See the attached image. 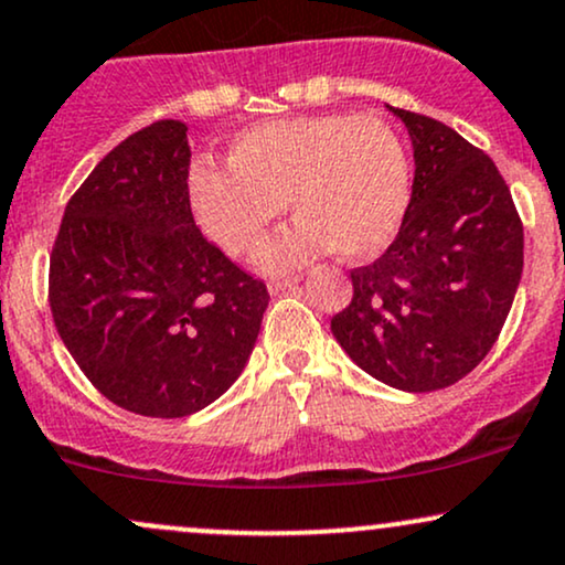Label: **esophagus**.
<instances>
[{
	"label": "esophagus",
	"instance_id": "1",
	"mask_svg": "<svg viewBox=\"0 0 565 565\" xmlns=\"http://www.w3.org/2000/svg\"><path fill=\"white\" fill-rule=\"evenodd\" d=\"M297 281H300V278H297V276H291V278H270L268 289L274 291V295H278V291L295 289V287H297Z\"/></svg>",
	"mask_w": 565,
	"mask_h": 565
}]
</instances>
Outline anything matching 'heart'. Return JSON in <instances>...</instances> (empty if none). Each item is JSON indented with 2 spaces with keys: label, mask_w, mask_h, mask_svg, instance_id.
Returning a JSON list of instances; mask_svg holds the SVG:
<instances>
[{
  "label": "heart",
  "mask_w": 565,
  "mask_h": 565,
  "mask_svg": "<svg viewBox=\"0 0 565 565\" xmlns=\"http://www.w3.org/2000/svg\"><path fill=\"white\" fill-rule=\"evenodd\" d=\"M189 194L200 226L228 255L255 253L289 202L300 223L265 249L268 268H295L326 249L369 260L403 226L411 160L373 115L270 120L231 141L226 171L194 166Z\"/></svg>",
  "instance_id": "1"
}]
</instances>
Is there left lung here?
<instances>
[{
	"label": "left lung",
	"mask_w": 565,
	"mask_h": 565,
	"mask_svg": "<svg viewBox=\"0 0 565 565\" xmlns=\"http://www.w3.org/2000/svg\"><path fill=\"white\" fill-rule=\"evenodd\" d=\"M413 141V194L397 236L350 270L331 331L365 373L403 392L468 376L511 312L523 223L489 154L429 115L392 110Z\"/></svg>",
	"instance_id": "obj_1"
}]
</instances>
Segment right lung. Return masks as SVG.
Returning <instances> with one entry per match:
<instances>
[{
	"mask_svg": "<svg viewBox=\"0 0 565 565\" xmlns=\"http://www.w3.org/2000/svg\"><path fill=\"white\" fill-rule=\"evenodd\" d=\"M192 147L154 120L110 149L67 200L50 255V308L99 394L183 418L236 382L268 308L263 278L196 228Z\"/></svg>",
	"mask_w": 565,
	"mask_h": 565,
	"instance_id": "1",
	"label": "right lung"
}]
</instances>
